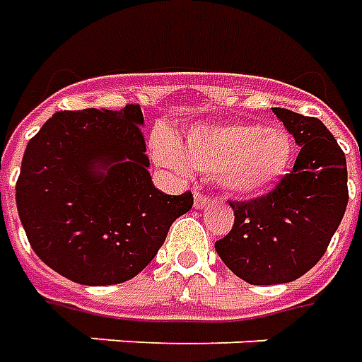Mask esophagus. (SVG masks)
<instances>
[{"mask_svg":"<svg viewBox=\"0 0 362 362\" xmlns=\"http://www.w3.org/2000/svg\"><path fill=\"white\" fill-rule=\"evenodd\" d=\"M210 204V199L206 194L194 193V209H206Z\"/></svg>","mask_w":362,"mask_h":362,"instance_id":"1","label":"esophagus"}]
</instances>
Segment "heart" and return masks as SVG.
Returning a JSON list of instances; mask_svg holds the SVG:
<instances>
[{
  "mask_svg": "<svg viewBox=\"0 0 362 362\" xmlns=\"http://www.w3.org/2000/svg\"><path fill=\"white\" fill-rule=\"evenodd\" d=\"M152 146L163 165L187 171L191 163L238 197H255L275 187L292 160L291 138L276 127L202 124L187 132L183 148L163 134L153 136Z\"/></svg>",
  "mask_w": 362,
  "mask_h": 362,
  "instance_id": "obj_1",
  "label": "heart"
}]
</instances>
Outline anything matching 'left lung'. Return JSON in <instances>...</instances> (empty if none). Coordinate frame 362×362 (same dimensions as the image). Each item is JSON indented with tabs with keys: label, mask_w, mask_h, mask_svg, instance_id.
<instances>
[{
	"label": "left lung",
	"mask_w": 362,
	"mask_h": 362,
	"mask_svg": "<svg viewBox=\"0 0 362 362\" xmlns=\"http://www.w3.org/2000/svg\"><path fill=\"white\" fill-rule=\"evenodd\" d=\"M300 152L273 191L230 202L234 226L214 243L226 267L250 284L296 281L316 265L347 209V163L316 117L273 109Z\"/></svg>",
	"instance_id": "1"
}]
</instances>
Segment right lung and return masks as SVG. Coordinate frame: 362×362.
Returning a JSON list of instances; mask_svg holds the SVG:
<instances>
[{"label": "right lung", "instance_id": "right-lung-1", "mask_svg": "<svg viewBox=\"0 0 362 362\" xmlns=\"http://www.w3.org/2000/svg\"><path fill=\"white\" fill-rule=\"evenodd\" d=\"M140 105L60 111L33 136L15 187L30 247L74 283L119 284L156 257L193 193L150 177Z\"/></svg>", "mask_w": 362, "mask_h": 362}]
</instances>
